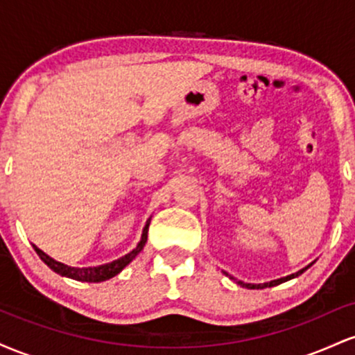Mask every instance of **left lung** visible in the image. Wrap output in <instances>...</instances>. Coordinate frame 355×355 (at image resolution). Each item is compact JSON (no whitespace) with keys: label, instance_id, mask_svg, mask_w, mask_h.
<instances>
[{"label":"left lung","instance_id":"left-lung-1","mask_svg":"<svg viewBox=\"0 0 355 355\" xmlns=\"http://www.w3.org/2000/svg\"><path fill=\"white\" fill-rule=\"evenodd\" d=\"M311 267V266H309ZM309 267H305V268H302V270H299V272H295V274H292V275H287V277H284V279H277V280H272V282H268V284H243V282H240L239 280V284L242 285V287H247V288H263V287H274V285H279V284H282V282H287V280H291V279H294V277H297V275H300V274H304L305 270H307Z\"/></svg>","mask_w":355,"mask_h":355}]
</instances>
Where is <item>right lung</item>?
I'll use <instances>...</instances> for the list:
<instances>
[{
    "mask_svg": "<svg viewBox=\"0 0 355 355\" xmlns=\"http://www.w3.org/2000/svg\"><path fill=\"white\" fill-rule=\"evenodd\" d=\"M148 225H150V220L146 222L145 229H144V234H141V240L140 243H138L137 248H133L130 254H126L125 257H121V259L115 260V262L112 263H105V266H98V267H88V268H76V267H70V266H64V263L61 262H56V260H53L51 257H48L44 252L40 250L38 247H35L36 254L40 255V259L43 260L44 263H46L48 267L51 268L53 272H56V274L63 275V277H70L73 280H80V282H103V280H108L112 279V277H115L116 274H120L123 268L128 266L130 262H132L135 257L140 254L141 248L145 247L146 243V234H148Z\"/></svg>",
    "mask_w": 355,
    "mask_h": 355,
    "instance_id": "1",
    "label": "right lung"
}]
</instances>
